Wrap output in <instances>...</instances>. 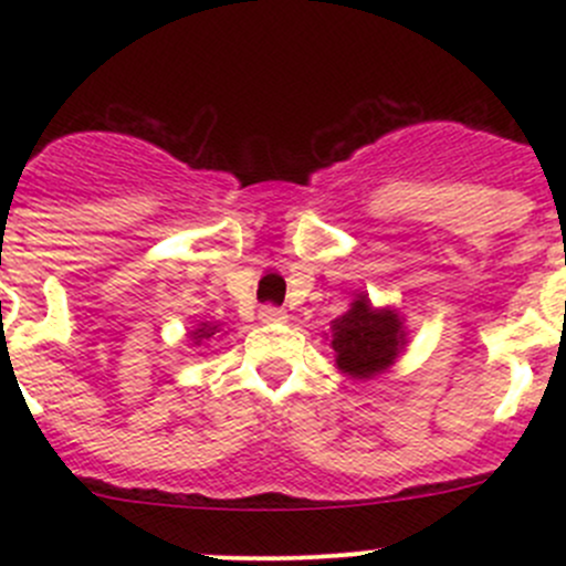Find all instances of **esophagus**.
<instances>
[{
  "label": "esophagus",
  "instance_id": "esophagus-1",
  "mask_svg": "<svg viewBox=\"0 0 566 566\" xmlns=\"http://www.w3.org/2000/svg\"><path fill=\"white\" fill-rule=\"evenodd\" d=\"M284 317H287V312L279 310V306L268 304V306H262V310H260V319H262V323H282Z\"/></svg>",
  "mask_w": 566,
  "mask_h": 566
}]
</instances>
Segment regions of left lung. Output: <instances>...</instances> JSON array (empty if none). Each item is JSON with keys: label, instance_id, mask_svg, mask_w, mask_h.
I'll return each mask as SVG.
<instances>
[{"label": "left lung", "instance_id": "1", "mask_svg": "<svg viewBox=\"0 0 566 566\" xmlns=\"http://www.w3.org/2000/svg\"><path fill=\"white\" fill-rule=\"evenodd\" d=\"M402 325L394 312L373 310L367 298L356 301L353 310L334 319L336 367L353 378H373L397 358L402 347Z\"/></svg>", "mask_w": 566, "mask_h": 566}]
</instances>
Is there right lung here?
Returning a JSON list of instances; mask_svg holds the SVG:
<instances>
[{"label": "right lung", "mask_w": 566, "mask_h": 566, "mask_svg": "<svg viewBox=\"0 0 566 566\" xmlns=\"http://www.w3.org/2000/svg\"><path fill=\"white\" fill-rule=\"evenodd\" d=\"M216 334V325H205V328H197L191 334V339L193 342H202V339H210V336Z\"/></svg>", "instance_id": "1"}]
</instances>
